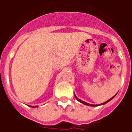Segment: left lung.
<instances>
[{"instance_id":"8db88e82","label":"left lung","mask_w":132,"mask_h":132,"mask_svg":"<svg viewBox=\"0 0 132 132\" xmlns=\"http://www.w3.org/2000/svg\"><path fill=\"white\" fill-rule=\"evenodd\" d=\"M116 94H115V95H114V96H113V97H112L111 98H110V99H109V100H108V101H107L106 102H104V103L101 104H106V103H107V102H109L110 101H111L112 99H113V98H114V97H115V96H116ZM75 98H77V100L78 101H79V102H81V103L84 104H85V105H88V106H97L101 105V104H99V105H97V104H96V105H94V104H88V103H87V102H84V101H81V100H80V99H79V98H78L76 96H75Z\"/></svg>"}]
</instances>
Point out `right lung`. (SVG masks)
<instances>
[{"label":"right lung","mask_w":132,"mask_h":132,"mask_svg":"<svg viewBox=\"0 0 132 132\" xmlns=\"http://www.w3.org/2000/svg\"><path fill=\"white\" fill-rule=\"evenodd\" d=\"M33 107V108H34V107H37V106H32Z\"/></svg>","instance_id":"add662e5"}]
</instances>
